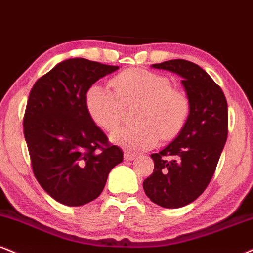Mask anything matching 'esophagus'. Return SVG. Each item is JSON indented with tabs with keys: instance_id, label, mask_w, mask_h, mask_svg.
Here are the masks:
<instances>
[{
	"instance_id": "34e87169",
	"label": "esophagus",
	"mask_w": 253,
	"mask_h": 253,
	"mask_svg": "<svg viewBox=\"0 0 253 253\" xmlns=\"http://www.w3.org/2000/svg\"><path fill=\"white\" fill-rule=\"evenodd\" d=\"M135 157H136L135 154L129 153V152H125V153H124V158H125V160H126V161H130V160H133V159H134Z\"/></svg>"
}]
</instances>
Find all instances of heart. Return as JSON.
<instances>
[{"instance_id": "b5f03b06", "label": "heart", "mask_w": 253, "mask_h": 253, "mask_svg": "<svg viewBox=\"0 0 253 253\" xmlns=\"http://www.w3.org/2000/svg\"><path fill=\"white\" fill-rule=\"evenodd\" d=\"M114 92L102 84L88 88L84 102L88 114L97 126L113 130L120 124L124 107L136 105L132 126L115 129L114 144L130 151L153 147L159 141L172 140L186 126L191 112L187 94L172 87L169 78L145 69H127L111 80Z\"/></svg>"}]
</instances>
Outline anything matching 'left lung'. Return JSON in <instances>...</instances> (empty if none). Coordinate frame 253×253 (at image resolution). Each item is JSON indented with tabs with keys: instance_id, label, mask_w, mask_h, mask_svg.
Instances as JSON below:
<instances>
[{
	"instance_id": "8db88e82",
	"label": "left lung",
	"mask_w": 253,
	"mask_h": 253,
	"mask_svg": "<svg viewBox=\"0 0 253 253\" xmlns=\"http://www.w3.org/2000/svg\"><path fill=\"white\" fill-rule=\"evenodd\" d=\"M152 67L180 75L191 102L186 126L167 147L151 154L154 169L142 184L157 205L178 209L194 202L214 174L227 139V102L221 88L196 63L176 59Z\"/></svg>"
}]
</instances>
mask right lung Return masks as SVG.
Wrapping results in <instances>:
<instances>
[{"instance_id":"1","label":"right lung","mask_w":253,"mask_h":253,"mask_svg":"<svg viewBox=\"0 0 253 253\" xmlns=\"http://www.w3.org/2000/svg\"><path fill=\"white\" fill-rule=\"evenodd\" d=\"M118 66L87 59L62 61L35 82L23 117V133L39 184L67 206H81L100 196L108 173L123 161L94 124L84 102L94 82Z\"/></svg>"}]
</instances>
